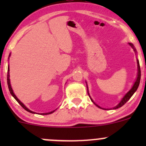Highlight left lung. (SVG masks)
<instances>
[{
	"instance_id": "obj_1",
	"label": "left lung",
	"mask_w": 146,
	"mask_h": 146,
	"mask_svg": "<svg viewBox=\"0 0 146 146\" xmlns=\"http://www.w3.org/2000/svg\"><path fill=\"white\" fill-rule=\"evenodd\" d=\"M129 45H130L131 46L132 48H133L134 51L136 53V48H135L134 46H133V44L129 43ZM137 64H138V76H137V78H136V82H134V84H133V87H132V88H131V89L130 90H129V92H128L127 93H126V95H124V97H123V98H122V100H121L120 102H119V104H117V106H116V107H113V109H114V110H116V109H118V108H119V107H122V106H123V104H124L126 102L129 100L131 98L132 95H133V94H134V92H136V91L137 90V89H138V85H139V84H140V80H141V68H140L139 61H138V60H137ZM87 88H88V86H87ZM87 90H88V89H87ZM88 95H89L90 98V94H89V92H88ZM90 100H92V102H93L94 104H95V105L97 106V107H99V108H100V109H103V108H102V107H100V106H98V104H95V103L94 102L93 100H92V98H90ZM104 110H106V109H104Z\"/></svg>"
}]
</instances>
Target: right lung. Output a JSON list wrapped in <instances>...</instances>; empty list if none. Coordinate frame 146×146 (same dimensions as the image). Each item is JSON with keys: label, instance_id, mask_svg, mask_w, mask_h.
<instances>
[{"label": "right lung", "instance_id": "obj_1", "mask_svg": "<svg viewBox=\"0 0 146 146\" xmlns=\"http://www.w3.org/2000/svg\"><path fill=\"white\" fill-rule=\"evenodd\" d=\"M10 55H9V56H10ZM9 66H8V74H7V82H8V88H9V91H10V94H11L12 95H13V98H15V99L16 100H17V102L19 103V104H20V105L22 106V107H23V109H25V110H26V111H29V112H30V113H32V114H35V112H34V111H31V110H29V109L28 108H27V107H25V106L24 105V104H23V103L21 102H20V100H19L18 99H17V97L15 96V95L14 94V92H13V89H12V88H11V85H10V73H9ZM55 111V110H54V111H51V112H48V113H43V114H44V115H46V114H51V113H53L54 112V111Z\"/></svg>", "mask_w": 146, "mask_h": 146}]
</instances>
